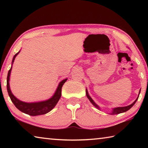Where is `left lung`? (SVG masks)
Returning <instances> with one entry per match:
<instances>
[{"label": "left lung", "instance_id": "left-lung-1", "mask_svg": "<svg viewBox=\"0 0 148 148\" xmlns=\"http://www.w3.org/2000/svg\"><path fill=\"white\" fill-rule=\"evenodd\" d=\"M140 92H139V95H140ZM86 95H87V98H88V99L90 101V102H91V103H92V104L94 105V106H95V107H96L97 108L100 109L99 106L98 105H97L96 103H95V102L93 101V100H92V99L91 98V97H90L89 95L88 91H87V89H86ZM138 97H139V96H138V98H137L136 100H135V101L133 102V103H132L131 104L129 105V106H124V107H117V108H114L113 110H112V112H111V113H110V114H111V115L119 114L123 113V112H125L128 111V110H129V109H131V108L134 106V104L135 103H136V101L138 100Z\"/></svg>", "mask_w": 148, "mask_h": 148}]
</instances>
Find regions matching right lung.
<instances>
[{
  "mask_svg": "<svg viewBox=\"0 0 148 148\" xmlns=\"http://www.w3.org/2000/svg\"><path fill=\"white\" fill-rule=\"evenodd\" d=\"M19 51L14 56L12 64H13L15 58H16V57L18 55ZM11 71L12 67L11 69L9 70L8 76H7V91H8L9 97L10 98L12 102H13L14 104L16 106L17 109L20 110L21 112H23L25 114L29 115V116H39V115H43L48 113L49 112L51 111V110L56 106V105L59 101L60 98H61L62 87L65 82H66L67 78L62 80V81L60 82L58 87H57V88L56 89V92H55L54 95L52 96L51 98L47 100V101L37 102H29V103H28V102H25L23 101H21L19 99H17L16 97L12 93L10 88L9 84Z\"/></svg>",
  "mask_w": 148,
  "mask_h": 148,
  "instance_id": "right-lung-1",
  "label": "right lung"
}]
</instances>
